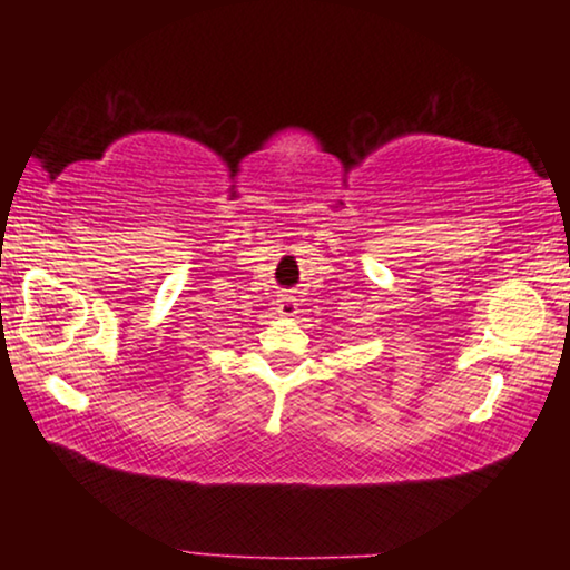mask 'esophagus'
Listing matches in <instances>:
<instances>
[{
	"instance_id": "esophagus-1",
	"label": "esophagus",
	"mask_w": 570,
	"mask_h": 570,
	"mask_svg": "<svg viewBox=\"0 0 570 570\" xmlns=\"http://www.w3.org/2000/svg\"><path fill=\"white\" fill-rule=\"evenodd\" d=\"M298 312V304H296V296L294 294H284L278 298V314L282 316H294Z\"/></svg>"
}]
</instances>
